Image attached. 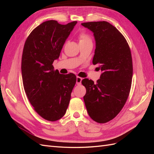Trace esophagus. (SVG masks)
Wrapping results in <instances>:
<instances>
[{"label": "esophagus", "instance_id": "esophagus-1", "mask_svg": "<svg viewBox=\"0 0 154 154\" xmlns=\"http://www.w3.org/2000/svg\"><path fill=\"white\" fill-rule=\"evenodd\" d=\"M82 80H83V78H81V77H77V79H76V83H77V85H81V81H82Z\"/></svg>", "mask_w": 154, "mask_h": 154}]
</instances>
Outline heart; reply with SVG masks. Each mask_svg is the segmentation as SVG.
<instances>
[{
  "instance_id": "b5f03b06",
  "label": "heart",
  "mask_w": 154,
  "mask_h": 154,
  "mask_svg": "<svg viewBox=\"0 0 154 154\" xmlns=\"http://www.w3.org/2000/svg\"><path fill=\"white\" fill-rule=\"evenodd\" d=\"M79 42H91V38L85 32H81L79 35Z\"/></svg>"
}]
</instances>
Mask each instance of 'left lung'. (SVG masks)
I'll return each mask as SVG.
<instances>
[{"mask_svg": "<svg viewBox=\"0 0 154 154\" xmlns=\"http://www.w3.org/2000/svg\"><path fill=\"white\" fill-rule=\"evenodd\" d=\"M91 32L96 48L93 63L103 72L94 83L84 79L83 97L89 116L98 123L112 120L125 104L131 88L133 66L131 51L123 35L106 21L82 23Z\"/></svg>", "mask_w": 154, "mask_h": 154, "instance_id": "8db88e82", "label": "left lung"}]
</instances>
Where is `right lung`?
Here are the masks:
<instances>
[{
  "instance_id": "right-lung-1",
  "label": "right lung",
  "mask_w": 154,
  "mask_h": 154,
  "mask_svg": "<svg viewBox=\"0 0 154 154\" xmlns=\"http://www.w3.org/2000/svg\"><path fill=\"white\" fill-rule=\"evenodd\" d=\"M45 21L34 29L26 40L22 57V77L25 93L39 115L48 121L63 117L76 83L73 73L61 75L52 65L77 24Z\"/></svg>"
}]
</instances>
